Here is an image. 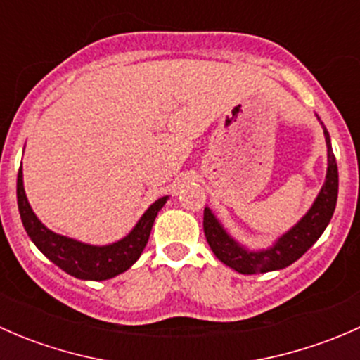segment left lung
I'll use <instances>...</instances> for the list:
<instances>
[{
	"label": "left lung",
	"instance_id": "obj_1",
	"mask_svg": "<svg viewBox=\"0 0 360 360\" xmlns=\"http://www.w3.org/2000/svg\"><path fill=\"white\" fill-rule=\"evenodd\" d=\"M326 144H328V174L321 193L315 198L314 205L294 224L288 233L282 235L270 249L249 250L235 242L226 233L219 221L216 219L209 207L203 210V231L210 249L219 261L235 271L244 275L266 274V271L282 270L294 261L300 259L324 233L326 226L331 221L338 200V165L331 148L328 130L324 129Z\"/></svg>",
	"mask_w": 360,
	"mask_h": 360
}]
</instances>
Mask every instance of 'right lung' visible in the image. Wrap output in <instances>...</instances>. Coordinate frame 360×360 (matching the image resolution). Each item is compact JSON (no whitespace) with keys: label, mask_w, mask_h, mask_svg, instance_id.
Wrapping results in <instances>:
<instances>
[{"label":"right lung","mask_w":360,"mask_h":360,"mask_svg":"<svg viewBox=\"0 0 360 360\" xmlns=\"http://www.w3.org/2000/svg\"><path fill=\"white\" fill-rule=\"evenodd\" d=\"M167 198L169 197H162L151 203L139 223L122 240L110 245H90L49 230L32 212L25 197L22 167L17 176V203H19L20 219L29 238L60 270L82 281H108L129 270L146 248L155 217L158 210L165 205Z\"/></svg>","instance_id":"obj_1"}]
</instances>
